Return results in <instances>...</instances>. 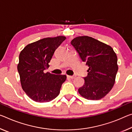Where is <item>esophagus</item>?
Returning a JSON list of instances; mask_svg holds the SVG:
<instances>
[{"mask_svg": "<svg viewBox=\"0 0 132 132\" xmlns=\"http://www.w3.org/2000/svg\"><path fill=\"white\" fill-rule=\"evenodd\" d=\"M67 77H68V78H70V79H75V77H76V76H69V75H68V76H67Z\"/></svg>", "mask_w": 132, "mask_h": 132, "instance_id": "1", "label": "esophagus"}]
</instances>
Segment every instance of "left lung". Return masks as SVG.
<instances>
[{"label":"left lung","mask_w":132,"mask_h":132,"mask_svg":"<svg viewBox=\"0 0 132 132\" xmlns=\"http://www.w3.org/2000/svg\"><path fill=\"white\" fill-rule=\"evenodd\" d=\"M71 44L89 66L84 85L78 89L79 94L88 100L101 99L114 84L118 70L116 54L111 46L87 36L75 37Z\"/></svg>","instance_id":"1"}]
</instances>
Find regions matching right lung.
<instances>
[{
	"mask_svg": "<svg viewBox=\"0 0 132 132\" xmlns=\"http://www.w3.org/2000/svg\"><path fill=\"white\" fill-rule=\"evenodd\" d=\"M66 39L65 36L46 37L29 44L19 55L18 70L22 87L31 99L36 102H49L59 95L66 75H56L44 70L54 52Z\"/></svg>",
	"mask_w": 132,
	"mask_h": 132,
	"instance_id": "obj_1",
	"label": "right lung"
}]
</instances>
